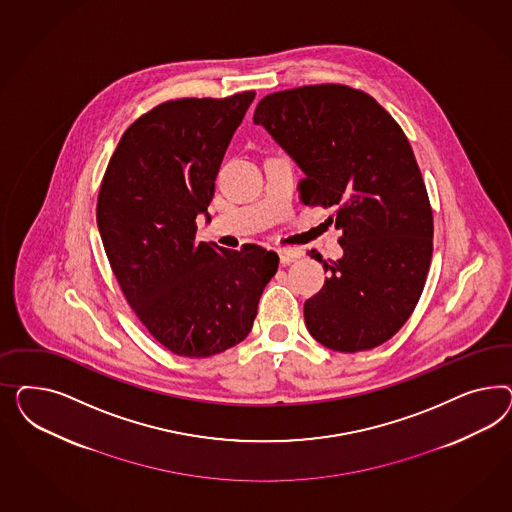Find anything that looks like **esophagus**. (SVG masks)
<instances>
[{
	"instance_id": "34e87169",
	"label": "esophagus",
	"mask_w": 512,
	"mask_h": 512,
	"mask_svg": "<svg viewBox=\"0 0 512 512\" xmlns=\"http://www.w3.org/2000/svg\"><path fill=\"white\" fill-rule=\"evenodd\" d=\"M279 261L281 264H289L302 257V251L295 248H279L278 249Z\"/></svg>"
}]
</instances>
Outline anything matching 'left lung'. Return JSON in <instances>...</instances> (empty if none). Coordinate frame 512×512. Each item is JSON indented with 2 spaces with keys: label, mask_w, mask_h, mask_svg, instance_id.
Returning a JSON list of instances; mask_svg holds the SVG:
<instances>
[{
  "label": "left lung",
  "mask_w": 512,
  "mask_h": 512,
  "mask_svg": "<svg viewBox=\"0 0 512 512\" xmlns=\"http://www.w3.org/2000/svg\"><path fill=\"white\" fill-rule=\"evenodd\" d=\"M304 172L306 206L334 208L343 257L304 304L311 336L357 353L390 340L419 302L434 249V217L402 127L372 95L315 84L263 97L253 114Z\"/></svg>",
  "instance_id": "obj_1"
}]
</instances>
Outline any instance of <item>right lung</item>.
Wrapping results in <instances>:
<instances>
[{
	"label": "right lung",
	"instance_id": "add662e5",
	"mask_svg": "<svg viewBox=\"0 0 512 512\" xmlns=\"http://www.w3.org/2000/svg\"><path fill=\"white\" fill-rule=\"evenodd\" d=\"M255 92L186 97L129 125L97 197V227L125 300L174 355L212 357L244 340L274 251L195 242L216 176Z\"/></svg>",
	"mask_w": 512,
	"mask_h": 512
}]
</instances>
